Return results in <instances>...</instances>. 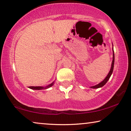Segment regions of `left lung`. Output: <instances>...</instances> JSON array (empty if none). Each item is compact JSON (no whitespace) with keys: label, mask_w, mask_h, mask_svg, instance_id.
Segmentation results:
<instances>
[{"label":"left lung","mask_w":131,"mask_h":131,"mask_svg":"<svg viewBox=\"0 0 131 131\" xmlns=\"http://www.w3.org/2000/svg\"><path fill=\"white\" fill-rule=\"evenodd\" d=\"M113 62H112V64H111V69H110V71L109 72L108 74V75L107 76L106 78H105V79L104 80L103 82H101V83H100L99 84L95 85V86H92L91 87V88L92 89H97V88H101V87H103L104 85H105V83L108 82V80H109L110 78V76L111 75V74L113 73V69H114V49L113 48Z\"/></svg>","instance_id":"left-lung-1"}]
</instances>
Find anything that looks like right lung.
<instances>
[{
	"mask_svg": "<svg viewBox=\"0 0 131 131\" xmlns=\"http://www.w3.org/2000/svg\"><path fill=\"white\" fill-rule=\"evenodd\" d=\"M53 84V82L52 83H51V84H49V86H48L47 87H45V88H43V87H41V86H30L29 87V88L31 89H33V90H43V89H46L47 88H49V87H51L52 85Z\"/></svg>",
	"mask_w": 131,
	"mask_h": 131,
	"instance_id": "obj_1",
	"label": "right lung"
}]
</instances>
